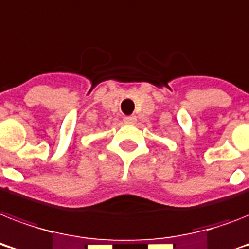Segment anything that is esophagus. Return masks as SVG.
Listing matches in <instances>:
<instances>
[{"mask_svg":"<svg viewBox=\"0 0 249 249\" xmlns=\"http://www.w3.org/2000/svg\"><path fill=\"white\" fill-rule=\"evenodd\" d=\"M124 121L125 123H128V124H134V123L137 121V117L136 116H125Z\"/></svg>","mask_w":249,"mask_h":249,"instance_id":"obj_1","label":"esophagus"}]
</instances>
